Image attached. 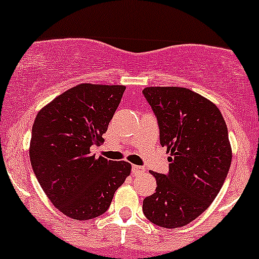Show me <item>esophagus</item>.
Returning <instances> with one entry per match:
<instances>
[{
	"label": "esophagus",
	"instance_id": "1",
	"mask_svg": "<svg viewBox=\"0 0 259 259\" xmlns=\"http://www.w3.org/2000/svg\"><path fill=\"white\" fill-rule=\"evenodd\" d=\"M145 171L144 166H140V165H133V173L134 174H142Z\"/></svg>",
	"mask_w": 259,
	"mask_h": 259
}]
</instances>
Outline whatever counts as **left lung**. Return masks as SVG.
<instances>
[{"label":"left lung","mask_w":259,"mask_h":259,"mask_svg":"<svg viewBox=\"0 0 259 259\" xmlns=\"http://www.w3.org/2000/svg\"><path fill=\"white\" fill-rule=\"evenodd\" d=\"M143 94L170 153L168 174L150 171L156 189L143 211L156 226L179 228L207 209L224 184L232 161L228 129L219 109L189 89L153 86Z\"/></svg>","instance_id":"obj_1"}]
</instances>
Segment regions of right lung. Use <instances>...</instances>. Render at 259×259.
<instances>
[{"label": "right lung", "instance_id": "right-lung-1", "mask_svg": "<svg viewBox=\"0 0 259 259\" xmlns=\"http://www.w3.org/2000/svg\"><path fill=\"white\" fill-rule=\"evenodd\" d=\"M124 85L80 83L38 111L31 133L33 173L52 204L77 221L108 210L114 193L132 170L127 161L90 154L104 142Z\"/></svg>", "mask_w": 259, "mask_h": 259}]
</instances>
